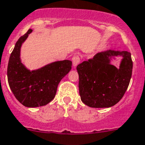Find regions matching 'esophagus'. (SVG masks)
<instances>
[{
	"label": "esophagus",
	"mask_w": 145,
	"mask_h": 145,
	"mask_svg": "<svg viewBox=\"0 0 145 145\" xmlns=\"http://www.w3.org/2000/svg\"><path fill=\"white\" fill-rule=\"evenodd\" d=\"M72 62L73 65L75 68L80 62V56H78V55H74L72 58Z\"/></svg>",
	"instance_id": "obj_1"
}]
</instances>
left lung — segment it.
Masks as SVG:
<instances>
[{
	"label": "left lung",
	"instance_id": "obj_1",
	"mask_svg": "<svg viewBox=\"0 0 145 145\" xmlns=\"http://www.w3.org/2000/svg\"><path fill=\"white\" fill-rule=\"evenodd\" d=\"M123 57L120 69L110 63L109 57ZM131 53L108 50L77 66L79 93L82 101L91 108H109L119 102L130 82L133 72Z\"/></svg>",
	"mask_w": 145,
	"mask_h": 145
}]
</instances>
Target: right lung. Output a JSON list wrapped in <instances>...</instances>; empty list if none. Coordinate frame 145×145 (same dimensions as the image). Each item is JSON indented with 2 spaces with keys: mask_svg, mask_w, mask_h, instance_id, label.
<instances>
[{
  "mask_svg": "<svg viewBox=\"0 0 145 145\" xmlns=\"http://www.w3.org/2000/svg\"><path fill=\"white\" fill-rule=\"evenodd\" d=\"M32 31L19 37L11 52L7 66L10 89L16 99L28 108L46 105L54 99L61 80L71 69L70 60L55 61L36 71L28 70L20 61L22 44Z\"/></svg>",
  "mask_w": 145,
  "mask_h": 145,
  "instance_id": "1",
  "label": "right lung"
}]
</instances>
